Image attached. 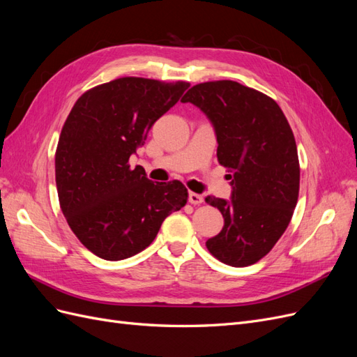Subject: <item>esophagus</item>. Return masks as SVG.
I'll return each instance as SVG.
<instances>
[{"mask_svg":"<svg viewBox=\"0 0 357 357\" xmlns=\"http://www.w3.org/2000/svg\"><path fill=\"white\" fill-rule=\"evenodd\" d=\"M188 201H189L190 204H193V205H199V204H202V202H204V198H202V195H198V193H193V192H190V193H189V198H188Z\"/></svg>","mask_w":357,"mask_h":357,"instance_id":"34e87169","label":"esophagus"}]
</instances>
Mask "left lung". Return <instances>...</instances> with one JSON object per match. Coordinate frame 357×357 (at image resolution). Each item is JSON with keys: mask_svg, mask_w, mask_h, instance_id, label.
Instances as JSON below:
<instances>
[{"mask_svg": "<svg viewBox=\"0 0 357 357\" xmlns=\"http://www.w3.org/2000/svg\"><path fill=\"white\" fill-rule=\"evenodd\" d=\"M181 102L207 116L218 139V159L229 169L231 199L207 197L225 225L205 245L231 266L256 264L287 228L299 193L294 132L278 104L232 80L199 83Z\"/></svg>", "mask_w": 357, "mask_h": 357, "instance_id": "1", "label": "left lung"}]
</instances>
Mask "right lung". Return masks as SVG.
Masks as SVG:
<instances>
[{
  "instance_id": "1",
  "label": "right lung",
  "mask_w": 357,
  "mask_h": 357,
  "mask_svg": "<svg viewBox=\"0 0 357 357\" xmlns=\"http://www.w3.org/2000/svg\"><path fill=\"white\" fill-rule=\"evenodd\" d=\"M189 86L122 77L84 92L71 109L55 155L58 197L71 231L98 257L122 261L144 250L185 207L183 183H155L128 160Z\"/></svg>"
}]
</instances>
